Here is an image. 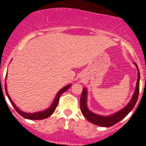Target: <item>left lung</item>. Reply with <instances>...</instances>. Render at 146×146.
Segmentation results:
<instances>
[{
    "label": "left lung",
    "mask_w": 146,
    "mask_h": 146,
    "mask_svg": "<svg viewBox=\"0 0 146 146\" xmlns=\"http://www.w3.org/2000/svg\"><path fill=\"white\" fill-rule=\"evenodd\" d=\"M135 64L136 66L137 69V80L136 88H135L133 96L126 107H124L123 109L116 112L114 114L111 115L103 116V115H99L95 114V113L90 111L88 109L87 104H86V102H87V90L85 88L82 89V95H81L80 98V110L82 115H84L85 118L88 121H89L94 124L97 125V126H103V127H110V126H113L118 122H119L120 121H121L123 118H124L132 110V109L136 104L137 99H138L139 90H140V72H139L138 66H137V64L135 63Z\"/></svg>",
    "instance_id": "left-lung-1"
}]
</instances>
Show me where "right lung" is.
Returning <instances> with one entry per match:
<instances>
[{
  "label": "right lung",
  "mask_w": 146,
  "mask_h": 146,
  "mask_svg": "<svg viewBox=\"0 0 146 146\" xmlns=\"http://www.w3.org/2000/svg\"><path fill=\"white\" fill-rule=\"evenodd\" d=\"M6 77H7V74H6ZM71 86H72V85L69 84L68 85V86H65L64 88H63L62 89H60V91H58V93L56 94V96H55L53 102L52 103L51 106H50L48 109L43 110V111L37 112V113H28L23 112L22 110H20L19 109L16 105H15V103L13 102L11 99L10 98L9 95V94H8L7 87H6V82H5V91H6V95H7L8 98H9V99L10 102H11V104H12V106L15 108V109L16 110V111L17 112V113H19L21 116H23V118H27V119H30V120H42V119H44V118H48L49 116H50V115L54 113V111L55 110V108H56V107H57L58 104L59 98H60V95H61L63 93L65 92V91H66L67 90L71 87Z\"/></svg>",
  "instance_id": "add662e5"
}]
</instances>
